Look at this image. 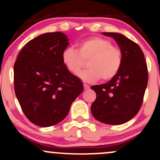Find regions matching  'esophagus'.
I'll return each mask as SVG.
<instances>
[{"instance_id": "obj_1", "label": "esophagus", "mask_w": 160, "mask_h": 160, "mask_svg": "<svg viewBox=\"0 0 160 160\" xmlns=\"http://www.w3.org/2000/svg\"><path fill=\"white\" fill-rule=\"evenodd\" d=\"M83 88H84V90H88L90 88V86L88 84H83Z\"/></svg>"}]
</instances>
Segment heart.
<instances>
[{
  "label": "heart",
  "instance_id": "obj_1",
  "mask_svg": "<svg viewBox=\"0 0 160 160\" xmlns=\"http://www.w3.org/2000/svg\"><path fill=\"white\" fill-rule=\"evenodd\" d=\"M63 65L71 73L77 75L85 62L89 69L79 74L86 83H93L99 79L104 81L114 78L122 67V50L112 46L110 40L102 37H91L80 42L77 50L67 48L62 52Z\"/></svg>",
  "mask_w": 160,
  "mask_h": 160
}]
</instances>
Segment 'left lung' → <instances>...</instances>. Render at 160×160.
Wrapping results in <instances>:
<instances>
[{
	"label": "left lung",
	"mask_w": 160,
	"mask_h": 160,
	"mask_svg": "<svg viewBox=\"0 0 160 160\" xmlns=\"http://www.w3.org/2000/svg\"><path fill=\"white\" fill-rule=\"evenodd\" d=\"M115 40L123 62L117 75L108 83L92 86L97 94L91 113L99 122L122 125L136 115L142 104L148 83L147 64L138 44L115 32H103Z\"/></svg>",
	"instance_id": "8db88e82"
}]
</instances>
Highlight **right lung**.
Wrapping results in <instances>:
<instances>
[{
	"label": "right lung",
	"instance_id": "right-lung-1",
	"mask_svg": "<svg viewBox=\"0 0 160 160\" xmlns=\"http://www.w3.org/2000/svg\"><path fill=\"white\" fill-rule=\"evenodd\" d=\"M68 46L62 32L42 34L24 46L14 62L15 95L27 118L38 126L62 122L83 90L80 79L62 63Z\"/></svg>",
	"mask_w": 160,
	"mask_h": 160
}]
</instances>
